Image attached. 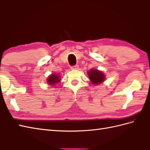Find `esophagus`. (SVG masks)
Returning <instances> with one entry per match:
<instances>
[{"label": "esophagus", "instance_id": "1", "mask_svg": "<svg viewBox=\"0 0 150 150\" xmlns=\"http://www.w3.org/2000/svg\"><path fill=\"white\" fill-rule=\"evenodd\" d=\"M71 69H79V66L78 65H75V66H71Z\"/></svg>", "mask_w": 150, "mask_h": 150}]
</instances>
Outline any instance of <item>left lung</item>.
<instances>
[{
    "instance_id": "8db88e82",
    "label": "left lung",
    "mask_w": 150,
    "mask_h": 150,
    "mask_svg": "<svg viewBox=\"0 0 150 150\" xmlns=\"http://www.w3.org/2000/svg\"><path fill=\"white\" fill-rule=\"evenodd\" d=\"M88 74L91 82L94 84H99L105 79L104 73L102 71H98L97 69H91L88 73Z\"/></svg>"
}]
</instances>
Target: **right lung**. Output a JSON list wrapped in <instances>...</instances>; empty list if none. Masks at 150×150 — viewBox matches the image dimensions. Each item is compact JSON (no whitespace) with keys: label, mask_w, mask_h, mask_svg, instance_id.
Returning a JSON list of instances; mask_svg holds the SVG:
<instances>
[{"label":"right lung","mask_w":150,"mask_h":150,"mask_svg":"<svg viewBox=\"0 0 150 150\" xmlns=\"http://www.w3.org/2000/svg\"><path fill=\"white\" fill-rule=\"evenodd\" d=\"M60 81V79H59V76H57V75L55 74H53L52 75H50L49 78L47 79V82L51 85H55V84L57 83Z\"/></svg>","instance_id":"right-lung-1"}]
</instances>
